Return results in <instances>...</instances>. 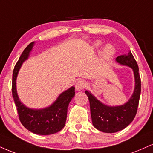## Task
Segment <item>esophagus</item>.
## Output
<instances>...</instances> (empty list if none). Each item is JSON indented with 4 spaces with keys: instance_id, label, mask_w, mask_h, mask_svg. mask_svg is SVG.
Returning a JSON list of instances; mask_svg holds the SVG:
<instances>
[{
    "instance_id": "esophagus-1",
    "label": "esophagus",
    "mask_w": 153,
    "mask_h": 153,
    "mask_svg": "<svg viewBox=\"0 0 153 153\" xmlns=\"http://www.w3.org/2000/svg\"><path fill=\"white\" fill-rule=\"evenodd\" d=\"M85 86H86V82L84 81V80H80L76 82L75 87V90L79 91H82Z\"/></svg>"
}]
</instances>
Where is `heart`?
I'll list each match as a JSON object with an SVG mask.
<instances>
[{
    "mask_svg": "<svg viewBox=\"0 0 153 153\" xmlns=\"http://www.w3.org/2000/svg\"><path fill=\"white\" fill-rule=\"evenodd\" d=\"M94 46L96 49H99L101 48V46H102V43H101V42H96L94 44ZM114 53H115L114 47L111 45H106V46L104 47V48H103V52H102L103 57L106 59L111 57L114 54Z\"/></svg>",
    "mask_w": 153,
    "mask_h": 153,
    "instance_id": "b5f03b06",
    "label": "heart"
}]
</instances>
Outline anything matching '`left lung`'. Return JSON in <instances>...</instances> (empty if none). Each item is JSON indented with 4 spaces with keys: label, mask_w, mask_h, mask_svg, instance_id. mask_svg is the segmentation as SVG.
I'll use <instances>...</instances> for the list:
<instances>
[{
    "label": "left lung",
    "mask_w": 153,
    "mask_h": 153,
    "mask_svg": "<svg viewBox=\"0 0 153 153\" xmlns=\"http://www.w3.org/2000/svg\"><path fill=\"white\" fill-rule=\"evenodd\" d=\"M116 62L122 65L129 67L134 73V88L127 102L120 106H108L98 100L88 91H85L90 102L93 125L98 130L106 133H114L122 130L132 122L137 111L141 93L139 68L131 51L127 54L117 57Z\"/></svg>",
    "instance_id": "1"
}]
</instances>
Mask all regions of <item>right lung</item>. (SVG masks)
<instances>
[{
	"label": "right lung",
	"mask_w": 153,
	"mask_h": 153,
	"mask_svg": "<svg viewBox=\"0 0 153 153\" xmlns=\"http://www.w3.org/2000/svg\"><path fill=\"white\" fill-rule=\"evenodd\" d=\"M34 45L29 44L23 51L19 61L14 67L12 81V95L17 108L19 119L29 131L39 135H49L58 132L65 125L68 107L75 96V87L72 86L59 94L55 101L44 108H30L26 106L19 99L16 91V78L23 62L29 58Z\"/></svg>",
	"instance_id": "1"
}]
</instances>
